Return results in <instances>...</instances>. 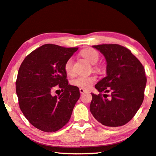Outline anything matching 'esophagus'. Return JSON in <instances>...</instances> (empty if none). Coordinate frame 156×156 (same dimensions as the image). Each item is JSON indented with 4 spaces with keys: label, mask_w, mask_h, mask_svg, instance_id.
I'll return each mask as SVG.
<instances>
[{
    "label": "esophagus",
    "mask_w": 156,
    "mask_h": 156,
    "mask_svg": "<svg viewBox=\"0 0 156 156\" xmlns=\"http://www.w3.org/2000/svg\"><path fill=\"white\" fill-rule=\"evenodd\" d=\"M85 92H86V90H84V89H83V88H80V93H83Z\"/></svg>",
    "instance_id": "1"
}]
</instances>
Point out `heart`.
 <instances>
[{
	"label": "heart",
	"instance_id": "b5f03b06",
	"mask_svg": "<svg viewBox=\"0 0 156 156\" xmlns=\"http://www.w3.org/2000/svg\"><path fill=\"white\" fill-rule=\"evenodd\" d=\"M80 55L83 57L85 59L90 62V63L94 64V68L95 70H101V66L95 64L99 60V53L96 50L92 48H87L82 50L80 51ZM66 72L67 73H70L73 70V59H68L66 62L65 66ZM96 81V77L95 76H78L75 77L73 79L71 80V84L74 86H77L78 88L83 89H88L90 88L92 85Z\"/></svg>",
	"mask_w": 156,
	"mask_h": 156
}]
</instances>
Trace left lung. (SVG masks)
<instances>
[{
	"label": "left lung",
	"instance_id": "8db88e82",
	"mask_svg": "<svg viewBox=\"0 0 156 156\" xmlns=\"http://www.w3.org/2000/svg\"><path fill=\"white\" fill-rule=\"evenodd\" d=\"M93 47L105 56L107 76L95 86L100 93H91L90 111L103 126H122L134 117L144 99L147 81L144 67L129 49L120 45ZM108 92L111 94L108 95Z\"/></svg>",
	"mask_w": 156,
	"mask_h": 156
}]
</instances>
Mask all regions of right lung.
<instances>
[{"label":"right lung","instance_id":"obj_1","mask_svg":"<svg viewBox=\"0 0 156 156\" xmlns=\"http://www.w3.org/2000/svg\"><path fill=\"white\" fill-rule=\"evenodd\" d=\"M77 50L43 45L28 54L20 66L16 86L20 111L31 125L42 131L63 128L79 99V88L68 84L64 68ZM57 87L62 93L53 97L51 92Z\"/></svg>","mask_w":156,"mask_h":156}]
</instances>
